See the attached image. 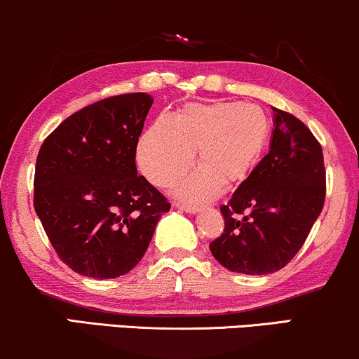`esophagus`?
<instances>
[{
  "label": "esophagus",
  "mask_w": 359,
  "mask_h": 359,
  "mask_svg": "<svg viewBox=\"0 0 359 359\" xmlns=\"http://www.w3.org/2000/svg\"><path fill=\"white\" fill-rule=\"evenodd\" d=\"M175 208L180 210V211H187V213H196V211H200V206H191V205H185V203H174Z\"/></svg>",
  "instance_id": "1"
}]
</instances>
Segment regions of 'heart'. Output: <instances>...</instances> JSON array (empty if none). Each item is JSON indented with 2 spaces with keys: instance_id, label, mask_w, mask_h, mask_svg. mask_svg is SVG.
Here are the masks:
<instances>
[{
  "instance_id": "obj_1",
  "label": "heart",
  "mask_w": 359,
  "mask_h": 359,
  "mask_svg": "<svg viewBox=\"0 0 359 359\" xmlns=\"http://www.w3.org/2000/svg\"><path fill=\"white\" fill-rule=\"evenodd\" d=\"M270 133V118L260 105L242 102L189 104L174 118L163 115L144 131L138 164L154 185L168 187L194 164L196 169L177 185L189 201L218 195L221 184L244 180L260 158Z\"/></svg>"
}]
</instances>
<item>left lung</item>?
I'll return each mask as SVG.
<instances>
[{
    "instance_id": "1",
    "label": "left lung",
    "mask_w": 359,
    "mask_h": 359,
    "mask_svg": "<svg viewBox=\"0 0 359 359\" xmlns=\"http://www.w3.org/2000/svg\"><path fill=\"white\" fill-rule=\"evenodd\" d=\"M273 112L270 151L221 206L224 231L210 244L215 259L236 273L269 275L286 266L324 208L320 143L292 114Z\"/></svg>"
}]
</instances>
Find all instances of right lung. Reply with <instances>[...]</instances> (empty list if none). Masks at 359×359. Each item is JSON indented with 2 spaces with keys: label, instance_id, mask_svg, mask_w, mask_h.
I'll use <instances>...</instances> for the list:
<instances>
[{
  "label": "right lung",
  "instance_id": "add662e5",
  "mask_svg": "<svg viewBox=\"0 0 359 359\" xmlns=\"http://www.w3.org/2000/svg\"><path fill=\"white\" fill-rule=\"evenodd\" d=\"M153 97L120 94L81 109L45 138L34 208L63 264L95 280L117 278L143 259L168 198L138 175V138Z\"/></svg>",
  "mask_w": 359,
  "mask_h": 359
}]
</instances>
